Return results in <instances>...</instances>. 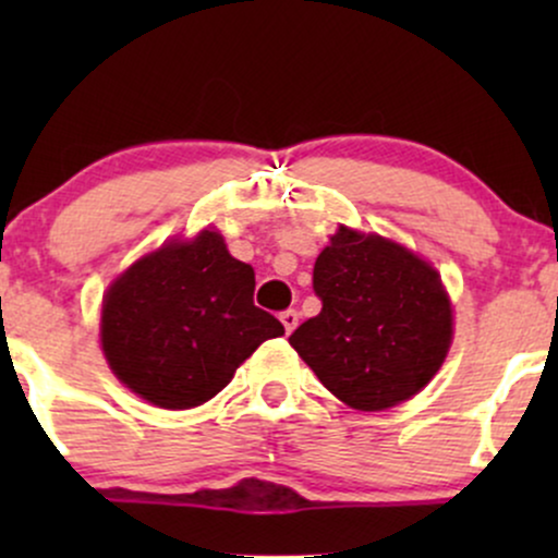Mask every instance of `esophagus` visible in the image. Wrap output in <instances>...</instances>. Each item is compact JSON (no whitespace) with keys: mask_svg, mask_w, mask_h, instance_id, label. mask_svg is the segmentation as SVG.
<instances>
[{"mask_svg":"<svg viewBox=\"0 0 558 558\" xmlns=\"http://www.w3.org/2000/svg\"><path fill=\"white\" fill-rule=\"evenodd\" d=\"M280 323H283L286 332H293V330H296V325H299V312L296 310H286L283 315H280Z\"/></svg>","mask_w":558,"mask_h":558,"instance_id":"obj_1","label":"esophagus"}]
</instances>
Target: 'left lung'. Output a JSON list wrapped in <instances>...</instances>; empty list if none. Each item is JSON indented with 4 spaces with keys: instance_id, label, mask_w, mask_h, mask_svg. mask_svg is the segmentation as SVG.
I'll list each match as a JSON object with an SVG mask.
<instances>
[{
    "instance_id": "1",
    "label": "left lung",
    "mask_w": 558,
    "mask_h": 558,
    "mask_svg": "<svg viewBox=\"0 0 558 558\" xmlns=\"http://www.w3.org/2000/svg\"><path fill=\"white\" fill-rule=\"evenodd\" d=\"M312 286L323 312L288 343L332 396L380 412L433 380L453 336L435 267L401 243L341 226L319 252Z\"/></svg>"
}]
</instances>
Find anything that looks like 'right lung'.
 <instances>
[{
	"mask_svg": "<svg viewBox=\"0 0 558 558\" xmlns=\"http://www.w3.org/2000/svg\"><path fill=\"white\" fill-rule=\"evenodd\" d=\"M283 332L254 306L252 265L230 257L209 228L133 262L105 293L99 325L118 380L162 409L209 401L259 343Z\"/></svg>",
	"mask_w": 558,
	"mask_h": 558,
	"instance_id": "obj_1",
	"label": "right lung"
}]
</instances>
